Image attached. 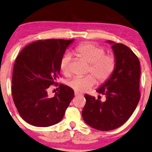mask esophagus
<instances>
[{
  "instance_id": "esophagus-1",
  "label": "esophagus",
  "mask_w": 152,
  "mask_h": 152,
  "mask_svg": "<svg viewBox=\"0 0 152 152\" xmlns=\"http://www.w3.org/2000/svg\"><path fill=\"white\" fill-rule=\"evenodd\" d=\"M80 95H82V94H80L79 93H78V92L75 91V96H76V97H78V96H80Z\"/></svg>"
}]
</instances>
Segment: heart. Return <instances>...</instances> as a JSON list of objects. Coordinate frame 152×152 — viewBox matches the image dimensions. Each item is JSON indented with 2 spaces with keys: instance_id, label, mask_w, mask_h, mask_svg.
<instances>
[{
  "instance_id": "1",
  "label": "heart",
  "mask_w": 152,
  "mask_h": 152,
  "mask_svg": "<svg viewBox=\"0 0 152 152\" xmlns=\"http://www.w3.org/2000/svg\"><path fill=\"white\" fill-rule=\"evenodd\" d=\"M74 54L89 63L87 73L90 74L83 77H74L67 82V85L78 93H84L93 88L96 83L95 78L99 83L107 81L116 69V59L114 54L105 53L103 47L95 43L80 44L75 48ZM70 55L66 54L59 63L61 72L66 76L70 74Z\"/></svg>"
}]
</instances>
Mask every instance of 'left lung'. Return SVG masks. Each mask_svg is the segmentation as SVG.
Listing matches in <instances>:
<instances>
[{"label":"left lung","mask_w":152,"mask_h":152,"mask_svg":"<svg viewBox=\"0 0 152 152\" xmlns=\"http://www.w3.org/2000/svg\"><path fill=\"white\" fill-rule=\"evenodd\" d=\"M112 43L116 59L114 74L104 83L97 93L106 96L102 102L85 95L86 105L82 111L84 121L96 130L108 131L124 124L131 116L140 99V64L137 55L128 46Z\"/></svg>","instance_id":"obj_1"}]
</instances>
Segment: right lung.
Listing matches in <instances>:
<instances>
[{
	"instance_id": "obj_1",
	"label": "right lung",
	"mask_w": 152,
	"mask_h": 152,
	"mask_svg": "<svg viewBox=\"0 0 152 152\" xmlns=\"http://www.w3.org/2000/svg\"><path fill=\"white\" fill-rule=\"evenodd\" d=\"M72 40H38L25 46L17 57L12 72L15 105L26 122L48 127L62 121L74 97L72 88L59 85V92L48 97L47 89L57 86L59 63Z\"/></svg>"
}]
</instances>
